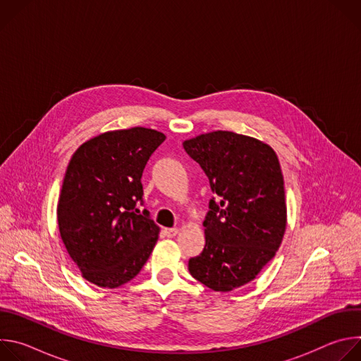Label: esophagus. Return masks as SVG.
Returning <instances> with one entry per match:
<instances>
[{
  "mask_svg": "<svg viewBox=\"0 0 361 361\" xmlns=\"http://www.w3.org/2000/svg\"><path fill=\"white\" fill-rule=\"evenodd\" d=\"M178 233H180L178 228H164V234L167 237H176Z\"/></svg>",
  "mask_w": 361,
  "mask_h": 361,
  "instance_id": "1",
  "label": "esophagus"
}]
</instances>
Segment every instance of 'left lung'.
Returning a JSON list of instances; mask_svg holds the SVG:
<instances>
[{
    "label": "left lung",
    "instance_id": "left-lung-1",
    "mask_svg": "<svg viewBox=\"0 0 361 361\" xmlns=\"http://www.w3.org/2000/svg\"><path fill=\"white\" fill-rule=\"evenodd\" d=\"M183 145L217 194L202 223L204 250L188 270L214 291H231L252 281L283 241L287 207L277 154L260 140L221 130Z\"/></svg>",
    "mask_w": 361,
    "mask_h": 361
}]
</instances>
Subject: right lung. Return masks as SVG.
<instances>
[{
  "label": "right lung",
  "instance_id": "1",
  "mask_svg": "<svg viewBox=\"0 0 361 361\" xmlns=\"http://www.w3.org/2000/svg\"><path fill=\"white\" fill-rule=\"evenodd\" d=\"M164 140L144 127L107 131L81 144L68 163L57 205L60 235L82 277L98 287L133 280L159 240L160 227L137 202L144 167Z\"/></svg>",
  "mask_w": 361,
  "mask_h": 361
}]
</instances>
